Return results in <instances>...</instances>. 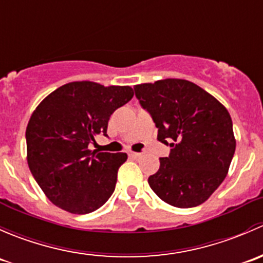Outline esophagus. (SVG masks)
<instances>
[{"instance_id": "esophagus-1", "label": "esophagus", "mask_w": 263, "mask_h": 263, "mask_svg": "<svg viewBox=\"0 0 263 263\" xmlns=\"http://www.w3.org/2000/svg\"><path fill=\"white\" fill-rule=\"evenodd\" d=\"M129 156H130V157H134V158H139L140 156H142V153H139V152H130V153H129Z\"/></svg>"}]
</instances>
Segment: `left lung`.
<instances>
[{
	"mask_svg": "<svg viewBox=\"0 0 263 263\" xmlns=\"http://www.w3.org/2000/svg\"><path fill=\"white\" fill-rule=\"evenodd\" d=\"M134 90L155 121L157 139L171 147L148 184L171 206H199L230 167L236 145L230 114L214 96L185 79L144 83Z\"/></svg>",
	"mask_w": 263,
	"mask_h": 263,
	"instance_id": "obj_1",
	"label": "left lung"
}]
</instances>
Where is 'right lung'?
<instances>
[{
    "mask_svg": "<svg viewBox=\"0 0 263 263\" xmlns=\"http://www.w3.org/2000/svg\"><path fill=\"white\" fill-rule=\"evenodd\" d=\"M133 96L128 85L71 82L49 93L33 111L25 132L28 166L54 206L84 215L110 198L128 155L97 152L88 145L96 135H107L110 116Z\"/></svg>",
    "mask_w": 263,
    "mask_h": 263,
    "instance_id": "1",
    "label": "right lung"
}]
</instances>
